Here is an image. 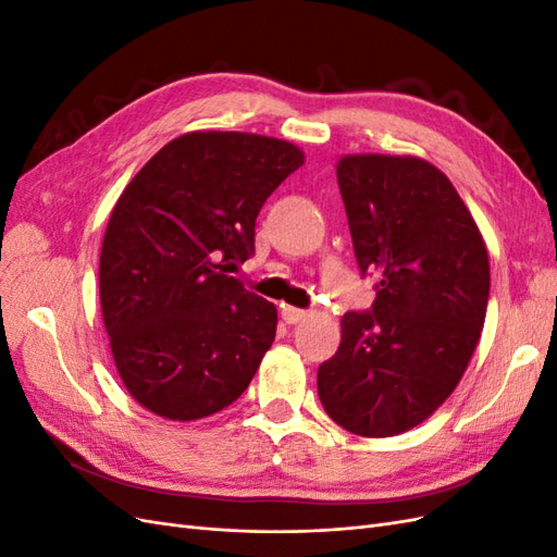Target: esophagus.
<instances>
[{
    "label": "esophagus",
    "mask_w": 557,
    "mask_h": 557,
    "mask_svg": "<svg viewBox=\"0 0 557 557\" xmlns=\"http://www.w3.org/2000/svg\"><path fill=\"white\" fill-rule=\"evenodd\" d=\"M307 315H309V311H305V309H295V307H288V305H281V318L288 325L301 323V320H307Z\"/></svg>",
    "instance_id": "34e87169"
}]
</instances>
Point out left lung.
I'll list each match as a JSON object with an SVG mask.
<instances>
[{"instance_id":"obj_1","label":"left lung","mask_w":557,"mask_h":557,"mask_svg":"<svg viewBox=\"0 0 557 557\" xmlns=\"http://www.w3.org/2000/svg\"><path fill=\"white\" fill-rule=\"evenodd\" d=\"M336 181L376 299L342 318V344L318 367V397L344 430L395 436L460 383L481 339L491 262L462 197L428 160L344 156Z\"/></svg>"}]
</instances>
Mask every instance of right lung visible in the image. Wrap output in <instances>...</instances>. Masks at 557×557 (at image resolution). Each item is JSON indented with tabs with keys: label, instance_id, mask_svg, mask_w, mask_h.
<instances>
[{
	"label": "right lung",
	"instance_id": "1",
	"mask_svg": "<svg viewBox=\"0 0 557 557\" xmlns=\"http://www.w3.org/2000/svg\"><path fill=\"white\" fill-rule=\"evenodd\" d=\"M305 164L283 139L188 132L160 148L111 211L99 299L127 393L170 420L223 411L276 336V307L230 276L256 250V218Z\"/></svg>",
	"mask_w": 557,
	"mask_h": 557
}]
</instances>
